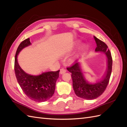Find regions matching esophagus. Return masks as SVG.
Listing matches in <instances>:
<instances>
[{
    "instance_id": "34e87169",
    "label": "esophagus",
    "mask_w": 127,
    "mask_h": 127,
    "mask_svg": "<svg viewBox=\"0 0 127 127\" xmlns=\"http://www.w3.org/2000/svg\"><path fill=\"white\" fill-rule=\"evenodd\" d=\"M66 69H64V68H62V69H61V70H60V74H64V73H65V72H66Z\"/></svg>"
}]
</instances>
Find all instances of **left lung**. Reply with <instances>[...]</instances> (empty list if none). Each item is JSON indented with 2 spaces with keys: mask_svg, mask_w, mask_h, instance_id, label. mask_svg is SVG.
Instances as JSON below:
<instances>
[{
  "mask_svg": "<svg viewBox=\"0 0 127 127\" xmlns=\"http://www.w3.org/2000/svg\"><path fill=\"white\" fill-rule=\"evenodd\" d=\"M96 44L95 51L103 52L107 58V68L106 72L101 79L93 82H89L86 79L80 68V63L75 62L74 64L67 68L71 72L72 86L76 95L83 99L92 100L96 99L104 93L109 82L112 71V58L108 46L105 43L94 36Z\"/></svg>",
  "mask_w": 127,
  "mask_h": 127,
  "instance_id": "left-lung-1",
  "label": "left lung"
}]
</instances>
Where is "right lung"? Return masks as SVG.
<instances>
[{"mask_svg":"<svg viewBox=\"0 0 127 127\" xmlns=\"http://www.w3.org/2000/svg\"><path fill=\"white\" fill-rule=\"evenodd\" d=\"M31 44L30 39L28 38L18 46L15 58L16 77L23 92L29 99L37 102L45 101L51 98L55 93L56 82L60 70L42 72L37 75H29L24 71L18 63L17 55L23 48Z\"/></svg>","mask_w":127,"mask_h":127,"instance_id":"right-lung-1","label":"right lung"}]
</instances>
